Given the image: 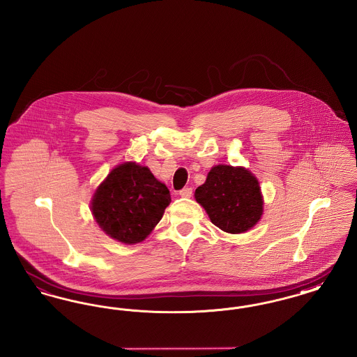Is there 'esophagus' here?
Segmentation results:
<instances>
[{
  "instance_id": "obj_1",
  "label": "esophagus",
  "mask_w": 357,
  "mask_h": 357,
  "mask_svg": "<svg viewBox=\"0 0 357 357\" xmlns=\"http://www.w3.org/2000/svg\"><path fill=\"white\" fill-rule=\"evenodd\" d=\"M179 195L183 197V198H190L192 195V188L191 187H185L179 191Z\"/></svg>"
}]
</instances>
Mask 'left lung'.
I'll list each match as a JSON object with an SVG mask.
<instances>
[{
    "label": "left lung",
    "instance_id": "8db88e82",
    "mask_svg": "<svg viewBox=\"0 0 357 357\" xmlns=\"http://www.w3.org/2000/svg\"><path fill=\"white\" fill-rule=\"evenodd\" d=\"M194 195L210 221L226 233L248 231L264 213L259 183L245 167L214 166Z\"/></svg>",
    "mask_w": 357,
    "mask_h": 357
}]
</instances>
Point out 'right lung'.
Here are the masks:
<instances>
[{
    "label": "right lung",
    "instance_id": "obj_1",
    "mask_svg": "<svg viewBox=\"0 0 357 357\" xmlns=\"http://www.w3.org/2000/svg\"><path fill=\"white\" fill-rule=\"evenodd\" d=\"M170 202L169 188L149 167L126 162L111 171L98 187L91 210L107 236L132 245L153 231Z\"/></svg>",
    "mask_w": 357,
    "mask_h": 357
}]
</instances>
